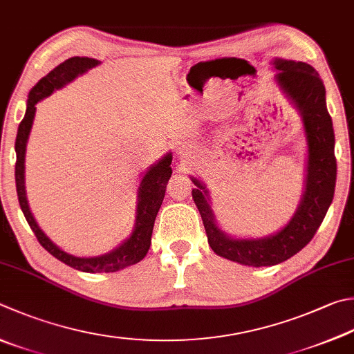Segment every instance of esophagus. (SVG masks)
Masks as SVG:
<instances>
[{
  "label": "esophagus",
  "mask_w": 354,
  "mask_h": 354,
  "mask_svg": "<svg viewBox=\"0 0 354 354\" xmlns=\"http://www.w3.org/2000/svg\"><path fill=\"white\" fill-rule=\"evenodd\" d=\"M183 156H186V152H185V151H183Z\"/></svg>",
  "instance_id": "obj_1"
}]
</instances>
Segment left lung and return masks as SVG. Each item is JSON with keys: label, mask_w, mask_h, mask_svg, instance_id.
<instances>
[{"label": "left lung", "mask_w": 354, "mask_h": 354, "mask_svg": "<svg viewBox=\"0 0 354 354\" xmlns=\"http://www.w3.org/2000/svg\"><path fill=\"white\" fill-rule=\"evenodd\" d=\"M276 80L301 111L308 145V165L304 198L295 217L277 234L265 239H231L214 223L208 196L197 178L192 198L202 216L208 243L216 254L248 266H271L297 254L311 242L335 196L336 157L335 131L326 111L325 86L313 66L276 58Z\"/></svg>", "instance_id": "1"}]
</instances>
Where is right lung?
<instances>
[{
  "mask_svg": "<svg viewBox=\"0 0 354 354\" xmlns=\"http://www.w3.org/2000/svg\"><path fill=\"white\" fill-rule=\"evenodd\" d=\"M98 62L94 58L88 57H72L66 59L64 63L58 64L55 69L50 71L48 75L43 77L39 82L33 86L29 92L28 100V109H26V115L18 126V134L15 140V151H17V163H15V182H17V194L18 202L21 206V211L28 220L32 231L35 232V237L38 239L39 245L50 252L53 257L62 260L63 263L72 266L78 271L84 272H114L118 270H123L126 266L138 263L146 252H148L151 246V236L152 230H154V222L157 217V212L162 206L165 198L166 185L172 174L171 162L172 156L166 154L157 165L146 172L142 178L138 188V205H137V218H136V228L128 240L118 246L117 250L108 252V254L100 257H75L68 254L63 250L52 242L49 237H46L44 232L38 228V225L33 218L32 212L29 211L28 198H26V189H24V154H26V143L30 134V128L33 123V117H35V104L43 100L44 97L50 95L53 91L59 89L66 83L72 82L73 78L80 73L86 72L91 68L97 66Z\"/></svg>",
  "mask_w": 354,
  "mask_h": 354,
  "instance_id": "1",
  "label": "right lung"
}]
</instances>
